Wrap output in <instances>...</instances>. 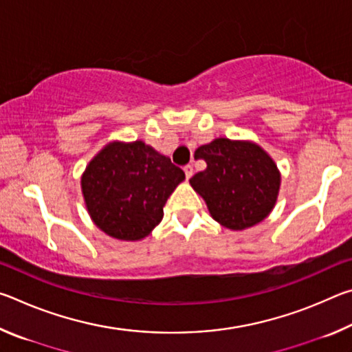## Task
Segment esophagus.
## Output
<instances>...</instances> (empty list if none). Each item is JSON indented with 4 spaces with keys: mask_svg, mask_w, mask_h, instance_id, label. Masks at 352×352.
Wrapping results in <instances>:
<instances>
[{
    "mask_svg": "<svg viewBox=\"0 0 352 352\" xmlns=\"http://www.w3.org/2000/svg\"><path fill=\"white\" fill-rule=\"evenodd\" d=\"M183 170H184V175H186V180H189V178L194 175V169H192V166H190V164L184 166Z\"/></svg>",
    "mask_w": 352,
    "mask_h": 352,
    "instance_id": "esophagus-1",
    "label": "esophagus"
}]
</instances>
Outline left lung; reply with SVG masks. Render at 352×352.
Returning a JSON list of instances; mask_svg holds the SVG:
<instances>
[{
    "label": "left lung",
    "mask_w": 352,
    "mask_h": 352,
    "mask_svg": "<svg viewBox=\"0 0 352 352\" xmlns=\"http://www.w3.org/2000/svg\"><path fill=\"white\" fill-rule=\"evenodd\" d=\"M195 155L206 169L189 183L205 199L214 220L230 230H243L264 220L275 206L281 177L259 146L217 138Z\"/></svg>",
    "instance_id": "8db88e82"
}]
</instances>
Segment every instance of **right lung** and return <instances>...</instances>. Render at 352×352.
<instances>
[{"mask_svg":"<svg viewBox=\"0 0 352 352\" xmlns=\"http://www.w3.org/2000/svg\"><path fill=\"white\" fill-rule=\"evenodd\" d=\"M184 172L142 141L110 142L82 177L88 212L100 230L121 241H140L163 219V206Z\"/></svg>","mask_w":352,"mask_h":352,"instance_id":"add662e5","label":"right lung"}]
</instances>
